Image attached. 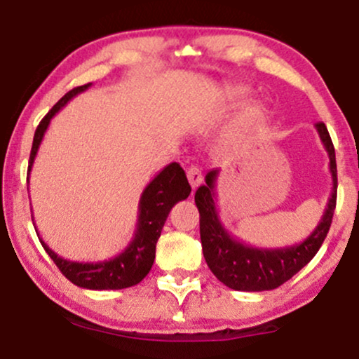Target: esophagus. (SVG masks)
<instances>
[{
	"label": "esophagus",
	"mask_w": 359,
	"mask_h": 359,
	"mask_svg": "<svg viewBox=\"0 0 359 359\" xmlns=\"http://www.w3.org/2000/svg\"><path fill=\"white\" fill-rule=\"evenodd\" d=\"M187 179H189V184H191V187L196 189L197 185L203 182V174H201L199 168L192 165L187 168Z\"/></svg>",
	"instance_id": "esophagus-1"
}]
</instances>
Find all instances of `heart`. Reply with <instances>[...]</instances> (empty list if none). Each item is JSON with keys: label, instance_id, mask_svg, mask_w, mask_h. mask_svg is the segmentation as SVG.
I'll list each match as a JSON object with an SVG mask.
<instances>
[{"label": "heart", "instance_id": "1", "mask_svg": "<svg viewBox=\"0 0 359 359\" xmlns=\"http://www.w3.org/2000/svg\"><path fill=\"white\" fill-rule=\"evenodd\" d=\"M248 96V89L240 88V86H229L221 93V97L224 102H238ZM263 119V111L258 106H251V108L245 109L240 114V118L234 121L231 130L228 131L224 140L221 143L222 151H229L233 148L241 147L243 143H246L250 140L253 131L257 130L259 123Z\"/></svg>", "mask_w": 359, "mask_h": 359}]
</instances>
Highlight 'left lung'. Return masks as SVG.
Listing matches in <instances>:
<instances>
[{"label":"left lung","instance_id":"8db88e82","mask_svg":"<svg viewBox=\"0 0 359 359\" xmlns=\"http://www.w3.org/2000/svg\"><path fill=\"white\" fill-rule=\"evenodd\" d=\"M316 130L327 151L332 187L319 224L304 241L283 248H257L229 234L219 219L216 205L219 170L208 172L205 184L196 191L194 199L201 214V243L205 263L226 287L241 292L273 290L302 270L324 243L336 209L337 168L334 145L327 128L324 123H316Z\"/></svg>","mask_w":359,"mask_h":359}]
</instances>
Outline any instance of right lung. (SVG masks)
I'll use <instances>...</instances> for the list:
<instances>
[{"instance_id":"1","label":"right lung","mask_w":359,"mask_h":359,"mask_svg":"<svg viewBox=\"0 0 359 359\" xmlns=\"http://www.w3.org/2000/svg\"><path fill=\"white\" fill-rule=\"evenodd\" d=\"M90 88L89 84L79 86V88L69 90L62 100L57 102L53 108L48 111L47 116L40 121L35 131L34 145H32L30 160H28V177L30 182V172L34 167L35 156L39 154L40 143H42L45 131L50 125L52 118L67 104L77 94L84 93ZM191 194V185L187 182L184 168L179 163L172 162L163 167L154 177L150 184L147 185L145 191L142 192L138 203V221L137 229H135L133 238L130 245L126 246L121 253L109 259L102 262H71L59 257L50 246L39 236L43 250L47 251L48 257L53 259L59 270L69 278L74 285L89 288V290H119V288L133 287L142 282L150 271L155 259V246L158 241L160 233H162L163 224H165L168 212L179 201L187 199ZM35 226V222H34ZM39 234V233H36Z\"/></svg>"}]
</instances>
